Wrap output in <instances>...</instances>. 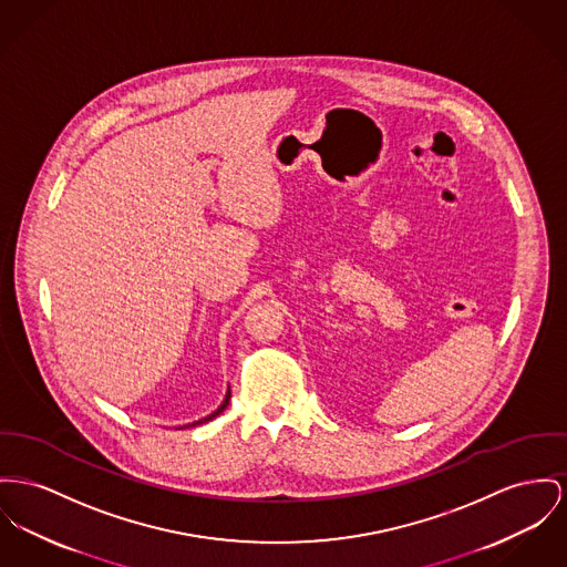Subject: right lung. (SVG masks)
<instances>
[{
	"instance_id": "obj_1",
	"label": "right lung",
	"mask_w": 567,
	"mask_h": 567,
	"mask_svg": "<svg viewBox=\"0 0 567 567\" xmlns=\"http://www.w3.org/2000/svg\"><path fill=\"white\" fill-rule=\"evenodd\" d=\"M229 404V391H227L226 400H224V404L213 413V415L204 416V419H199V421H195V423H190V425H199V423H206V421H210V419H215L217 415H221L224 411H226V406Z\"/></svg>"
}]
</instances>
